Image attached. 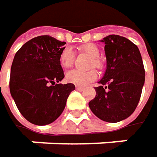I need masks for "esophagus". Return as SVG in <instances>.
<instances>
[{
    "instance_id": "34e87169",
    "label": "esophagus",
    "mask_w": 157,
    "mask_h": 157,
    "mask_svg": "<svg viewBox=\"0 0 157 157\" xmlns=\"http://www.w3.org/2000/svg\"><path fill=\"white\" fill-rule=\"evenodd\" d=\"M76 89H77V90H79V91H82V90H84V89H85V88L80 87V86H76Z\"/></svg>"
}]
</instances>
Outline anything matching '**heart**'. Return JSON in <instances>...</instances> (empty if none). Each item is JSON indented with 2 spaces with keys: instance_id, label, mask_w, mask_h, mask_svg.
I'll return each instance as SVG.
<instances>
[{
  "instance_id": "b5f03b06",
  "label": "heart",
  "mask_w": 157,
  "mask_h": 157,
  "mask_svg": "<svg viewBox=\"0 0 157 157\" xmlns=\"http://www.w3.org/2000/svg\"><path fill=\"white\" fill-rule=\"evenodd\" d=\"M81 49L88 53L89 56L93 58V61L91 62V67H95L97 69H100L102 67L101 61L98 59L100 55L99 49L93 43H87L81 46ZM59 62L63 68H70L74 62V52L71 48H65L61 51L59 56ZM98 78V73L96 70L91 69L88 71H80V70H70L66 75V79L69 83H73L78 86H86L88 83L96 80Z\"/></svg>"
}]
</instances>
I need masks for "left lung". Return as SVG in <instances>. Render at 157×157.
<instances>
[{"label":"left lung","mask_w":157,"mask_h":157,"mask_svg":"<svg viewBox=\"0 0 157 157\" xmlns=\"http://www.w3.org/2000/svg\"><path fill=\"white\" fill-rule=\"evenodd\" d=\"M102 41L107 70L88 106L101 120L117 123L131 116L137 107L145 83V69L137 46L127 38L113 34Z\"/></svg>","instance_id":"8db88e82"}]
</instances>
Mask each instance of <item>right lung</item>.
Wrapping results in <instances>:
<instances>
[{
    "label": "right lung",
    "instance_id": "obj_1",
    "mask_svg": "<svg viewBox=\"0 0 157 157\" xmlns=\"http://www.w3.org/2000/svg\"><path fill=\"white\" fill-rule=\"evenodd\" d=\"M65 41L49 35L31 39L13 59L10 91L21 114L38 126L55 121L63 112L75 89L72 83L57 84L64 78L59 56Z\"/></svg>",
    "mask_w": 157,
    "mask_h": 157
}]
</instances>
